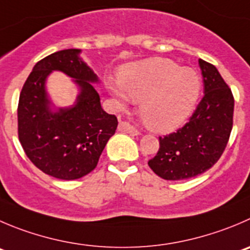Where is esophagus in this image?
Segmentation results:
<instances>
[{"label":"esophagus","instance_id":"34e87169","mask_svg":"<svg viewBox=\"0 0 250 250\" xmlns=\"http://www.w3.org/2000/svg\"><path fill=\"white\" fill-rule=\"evenodd\" d=\"M119 131L126 132V134L131 135V136H140L141 135V132L136 127L132 126L131 124L127 123V121H120L119 123Z\"/></svg>","mask_w":250,"mask_h":250}]
</instances>
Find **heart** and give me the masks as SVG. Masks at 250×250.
Wrapping results in <instances>:
<instances>
[{"label":"heart","mask_w":250,"mask_h":250,"mask_svg":"<svg viewBox=\"0 0 250 250\" xmlns=\"http://www.w3.org/2000/svg\"><path fill=\"white\" fill-rule=\"evenodd\" d=\"M119 84L109 82V93L120 104L127 98L142 102V120L161 134L182 126L194 111L201 91V80L194 70L163 58L126 65L119 73Z\"/></svg>","instance_id":"1"}]
</instances>
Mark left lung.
I'll return each mask as SVG.
<instances>
[{
    "label": "left lung",
    "instance_id": "8db88e82",
    "mask_svg": "<svg viewBox=\"0 0 250 250\" xmlns=\"http://www.w3.org/2000/svg\"><path fill=\"white\" fill-rule=\"evenodd\" d=\"M204 98L182 129L159 137L148 166L166 180H184L210 169L225 151L233 125L234 99L217 68L199 59Z\"/></svg>",
    "mask_w": 250,
    "mask_h": 250
}]
</instances>
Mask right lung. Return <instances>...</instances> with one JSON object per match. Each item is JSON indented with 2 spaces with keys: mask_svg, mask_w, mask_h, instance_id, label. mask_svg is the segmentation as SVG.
Returning <instances> with one entry per match:
<instances>
[{
  "mask_svg": "<svg viewBox=\"0 0 250 250\" xmlns=\"http://www.w3.org/2000/svg\"><path fill=\"white\" fill-rule=\"evenodd\" d=\"M81 49L54 52L35 63L18 103V136L28 158L47 175L82 178L96 168L118 119L105 113L93 84L99 78L81 58ZM65 73L78 87L75 103L58 107L47 92V77Z\"/></svg>",
  "mask_w": 250,
  "mask_h": 250,
  "instance_id": "add662e5",
  "label": "right lung"
}]
</instances>
